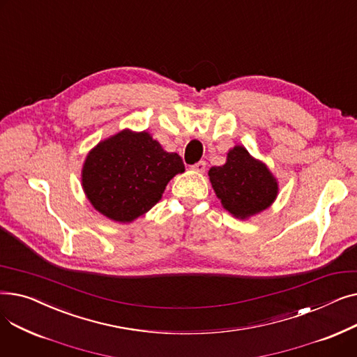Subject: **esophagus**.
Listing matches in <instances>:
<instances>
[{"instance_id": "1", "label": "esophagus", "mask_w": 357, "mask_h": 357, "mask_svg": "<svg viewBox=\"0 0 357 357\" xmlns=\"http://www.w3.org/2000/svg\"><path fill=\"white\" fill-rule=\"evenodd\" d=\"M205 166H207V163H205L204 160H199L195 165H192L191 167L194 169V171H197V172H204L205 171Z\"/></svg>"}]
</instances>
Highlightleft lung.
Returning a JSON list of instances; mask_svg holds the SVG:
<instances>
[{
	"label": "left lung",
	"instance_id": "8db88e82",
	"mask_svg": "<svg viewBox=\"0 0 357 357\" xmlns=\"http://www.w3.org/2000/svg\"><path fill=\"white\" fill-rule=\"evenodd\" d=\"M208 175L224 208L238 218L268 208L278 194V183L269 169L241 146L230 150L227 162L213 166Z\"/></svg>",
	"mask_w": 357,
	"mask_h": 357
}]
</instances>
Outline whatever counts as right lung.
Here are the masks:
<instances>
[{"label":"right lung","instance_id":"1","mask_svg":"<svg viewBox=\"0 0 357 357\" xmlns=\"http://www.w3.org/2000/svg\"><path fill=\"white\" fill-rule=\"evenodd\" d=\"M183 169L181 156L165 152L146 131L124 130L88 155L82 185L101 214L128 222L152 208L167 182Z\"/></svg>","mask_w":357,"mask_h":357}]
</instances>
